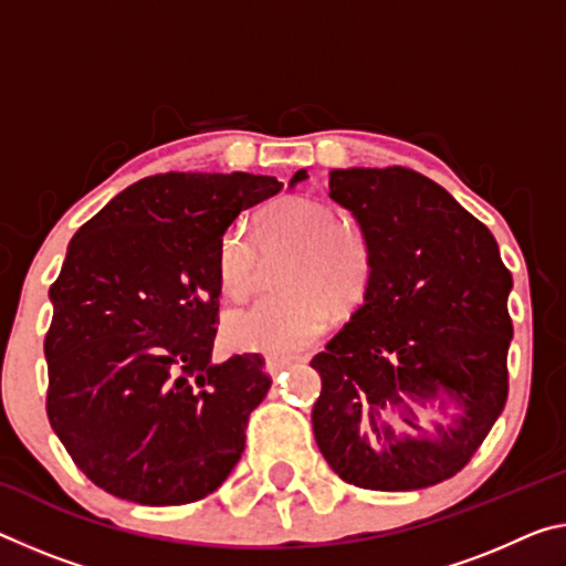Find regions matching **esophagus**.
I'll return each instance as SVG.
<instances>
[{
    "instance_id": "34e87169",
    "label": "esophagus",
    "mask_w": 566,
    "mask_h": 566,
    "mask_svg": "<svg viewBox=\"0 0 566 566\" xmlns=\"http://www.w3.org/2000/svg\"><path fill=\"white\" fill-rule=\"evenodd\" d=\"M300 360H304V357H266L264 367H266V373H269V375H276L280 370H284L286 365L300 363Z\"/></svg>"
}]
</instances>
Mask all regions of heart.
Here are the masks:
<instances>
[{
    "label": "heart",
    "instance_id": "obj_1",
    "mask_svg": "<svg viewBox=\"0 0 566 566\" xmlns=\"http://www.w3.org/2000/svg\"><path fill=\"white\" fill-rule=\"evenodd\" d=\"M264 251L290 249L280 294H266L227 317V339L237 349L294 355L315 343L332 307L345 312L363 302L373 280L370 241L355 223L339 221L332 206L315 199H284L256 219ZM256 244L244 227H229L217 247V280L229 297H244L254 284Z\"/></svg>",
    "mask_w": 566,
    "mask_h": 566
}]
</instances>
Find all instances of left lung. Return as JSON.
I'll use <instances>...</instances> for the list:
<instances>
[{
	"mask_svg": "<svg viewBox=\"0 0 566 566\" xmlns=\"http://www.w3.org/2000/svg\"><path fill=\"white\" fill-rule=\"evenodd\" d=\"M304 178L307 170H297L292 186ZM329 199L370 241L373 280L355 315L310 363L322 378L315 441L353 486H436L471 461L506 406L511 272L491 231L416 170H329ZM433 399L460 412L430 434L411 410ZM390 407L410 437L381 423Z\"/></svg>",
	"mask_w": 566,
	"mask_h": 566,
	"instance_id": "obj_1",
	"label": "left lung"
}]
</instances>
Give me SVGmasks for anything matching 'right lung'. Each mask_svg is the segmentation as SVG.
<instances>
[{
    "mask_svg": "<svg viewBox=\"0 0 566 566\" xmlns=\"http://www.w3.org/2000/svg\"><path fill=\"white\" fill-rule=\"evenodd\" d=\"M274 176L158 174L77 229L50 286L48 418L95 486L143 506L191 504L239 463L264 357L213 365L217 247Z\"/></svg>",
    "mask_w": 566,
    "mask_h": 566,
    "instance_id": "add662e5",
    "label": "right lung"
}]
</instances>
